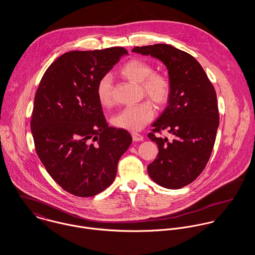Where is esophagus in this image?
<instances>
[{"instance_id": "1", "label": "esophagus", "mask_w": 255, "mask_h": 255, "mask_svg": "<svg viewBox=\"0 0 255 255\" xmlns=\"http://www.w3.org/2000/svg\"><path fill=\"white\" fill-rule=\"evenodd\" d=\"M132 138L135 142H141V141H144V136H142L141 134L139 133H136V132H133L132 133Z\"/></svg>"}]
</instances>
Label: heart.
<instances>
[{
  "label": "heart",
  "instance_id": "1",
  "mask_svg": "<svg viewBox=\"0 0 255 255\" xmlns=\"http://www.w3.org/2000/svg\"><path fill=\"white\" fill-rule=\"evenodd\" d=\"M153 67L144 60L132 59L126 62L120 69L121 75L136 84H141V90L146 98L153 104L160 106L165 104L170 96L169 80L162 74L153 73ZM112 78L106 74L101 78L97 86V96L102 106H109L111 100ZM154 116L151 103L142 102L124 107L112 118L115 127L129 131H139L144 128Z\"/></svg>",
  "mask_w": 255,
  "mask_h": 255
}]
</instances>
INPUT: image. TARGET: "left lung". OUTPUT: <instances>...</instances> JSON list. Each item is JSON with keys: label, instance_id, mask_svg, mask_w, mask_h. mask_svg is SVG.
<instances>
[{"label": "left lung", "instance_id": "8db88e82", "mask_svg": "<svg viewBox=\"0 0 255 255\" xmlns=\"http://www.w3.org/2000/svg\"><path fill=\"white\" fill-rule=\"evenodd\" d=\"M132 51L160 60L168 71V105L148 134L158 148L148 173L158 185L179 189L200 175L212 153L220 119L215 89L202 66L186 52L168 44L137 46ZM162 129L174 136L171 141L155 135Z\"/></svg>", "mask_w": 255, "mask_h": 255}]
</instances>
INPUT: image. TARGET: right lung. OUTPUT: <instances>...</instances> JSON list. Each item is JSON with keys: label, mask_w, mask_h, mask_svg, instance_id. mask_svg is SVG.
<instances>
[{"label": "right lung", "mask_w": 255, "mask_h": 255, "mask_svg": "<svg viewBox=\"0 0 255 255\" xmlns=\"http://www.w3.org/2000/svg\"><path fill=\"white\" fill-rule=\"evenodd\" d=\"M127 54L123 47L67 52L49 66L36 91L30 122L36 153L73 195L91 197L106 189L132 143L127 130L108 127L97 96L101 78Z\"/></svg>", "instance_id": "obj_1"}]
</instances>
